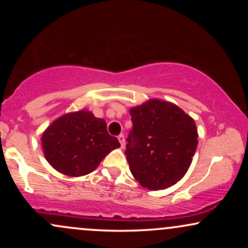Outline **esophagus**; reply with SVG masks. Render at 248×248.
I'll use <instances>...</instances> for the list:
<instances>
[{
	"label": "esophagus",
	"mask_w": 248,
	"mask_h": 248,
	"mask_svg": "<svg viewBox=\"0 0 248 248\" xmlns=\"http://www.w3.org/2000/svg\"><path fill=\"white\" fill-rule=\"evenodd\" d=\"M118 140H119V142H120L121 148H124V134H120V135L118 136Z\"/></svg>",
	"instance_id": "34e87169"
}]
</instances>
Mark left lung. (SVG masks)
Instances as JSON below:
<instances>
[{
	"label": "left lung",
	"mask_w": 248,
	"mask_h": 248,
	"mask_svg": "<svg viewBox=\"0 0 248 248\" xmlns=\"http://www.w3.org/2000/svg\"><path fill=\"white\" fill-rule=\"evenodd\" d=\"M126 157L134 178L149 190L173 186L186 175L197 148L192 118L171 102L149 100L130 109Z\"/></svg>",
	"instance_id": "obj_1"
}]
</instances>
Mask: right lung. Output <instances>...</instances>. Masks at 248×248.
<instances>
[{
    "label": "right lung",
    "mask_w": 248,
    "mask_h": 248,
    "mask_svg": "<svg viewBox=\"0 0 248 248\" xmlns=\"http://www.w3.org/2000/svg\"><path fill=\"white\" fill-rule=\"evenodd\" d=\"M42 144L51 166L73 177L92 172L108 153L120 147L118 139L108 134L106 121L88 110L53 121L43 133Z\"/></svg>",
    "instance_id": "obj_1"
}]
</instances>
